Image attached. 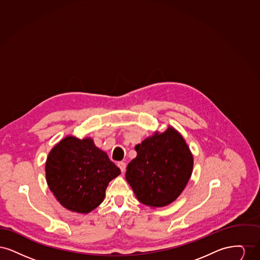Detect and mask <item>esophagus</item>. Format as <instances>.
Instances as JSON below:
<instances>
[{"mask_svg":"<svg viewBox=\"0 0 260 260\" xmlns=\"http://www.w3.org/2000/svg\"><path fill=\"white\" fill-rule=\"evenodd\" d=\"M117 166L120 168V170H121V172H122V173H124V171H125V167H126L125 162H124V161H118Z\"/></svg>","mask_w":260,"mask_h":260,"instance_id":"34e87169","label":"esophagus"}]
</instances>
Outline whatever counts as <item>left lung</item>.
I'll return each instance as SVG.
<instances>
[{
	"instance_id": "obj_1",
	"label": "left lung",
	"mask_w": 260,
	"mask_h": 260,
	"mask_svg": "<svg viewBox=\"0 0 260 260\" xmlns=\"http://www.w3.org/2000/svg\"><path fill=\"white\" fill-rule=\"evenodd\" d=\"M125 179L137 200L150 208L172 204L184 190L193 172V155L173 126L155 132L136 147Z\"/></svg>"
}]
</instances>
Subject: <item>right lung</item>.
<instances>
[{"mask_svg":"<svg viewBox=\"0 0 260 260\" xmlns=\"http://www.w3.org/2000/svg\"><path fill=\"white\" fill-rule=\"evenodd\" d=\"M120 173V169L90 137H64L50 150L46 161L50 191L62 207L78 213H88L98 208L109 182Z\"/></svg>","mask_w":260,"mask_h":260,"instance_id":"1","label":"right lung"}]
</instances>
